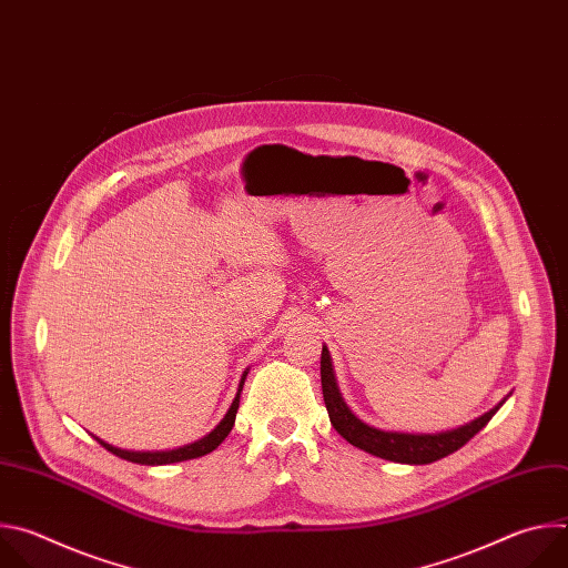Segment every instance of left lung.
<instances>
[{"label":"left lung","instance_id":"obj_1","mask_svg":"<svg viewBox=\"0 0 568 568\" xmlns=\"http://www.w3.org/2000/svg\"><path fill=\"white\" fill-rule=\"evenodd\" d=\"M321 388H323V402H326L331 423L339 436H344L351 445H355L377 458L393 460V463H407V465H427V463H434V460H440V458L454 454L469 438H474L485 425H488L493 420V416L504 407V402L510 397V393H508L499 404H495L490 412H485L483 416H478L471 423L460 425L456 429H447V432H438V434L384 432V429L366 425L348 409V404L344 402L339 386H337L328 346H323V351H321Z\"/></svg>","mask_w":568,"mask_h":568}]
</instances>
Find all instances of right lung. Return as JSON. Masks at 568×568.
I'll use <instances>...</instances> for the list:
<instances>
[{
    "label": "right lung",
    "mask_w": 568,
    "mask_h": 568,
    "mask_svg": "<svg viewBox=\"0 0 568 568\" xmlns=\"http://www.w3.org/2000/svg\"><path fill=\"white\" fill-rule=\"evenodd\" d=\"M247 373L250 368L242 373L240 377V384H237V390H235V397L231 402V407L226 409L224 418L215 425V429H211L204 438L195 440V443H189L184 447H178V449H166V452H132V449H121V447H114L101 438H97L108 452H112L114 456L119 458H125L130 463H139V465H171V463H182V460H191V458H200V456H206L211 454L231 432L233 423H235V414H237V407H240V393H242V384H245L247 379Z\"/></svg>",
    "instance_id": "right-lung-1"
}]
</instances>
